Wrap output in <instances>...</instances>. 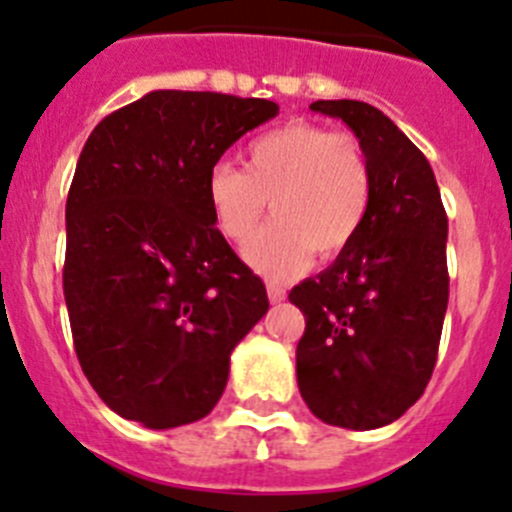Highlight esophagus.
Instances as JSON below:
<instances>
[{"label": "esophagus", "instance_id": "obj_1", "mask_svg": "<svg viewBox=\"0 0 512 512\" xmlns=\"http://www.w3.org/2000/svg\"><path fill=\"white\" fill-rule=\"evenodd\" d=\"M266 294H269V302L271 304H281V302H284V299H287V292H284V289H281L279 284H269V287H266Z\"/></svg>", "mask_w": 512, "mask_h": 512}]
</instances>
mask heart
<instances>
[{"label":"heart","mask_w":512,"mask_h":512,"mask_svg":"<svg viewBox=\"0 0 512 512\" xmlns=\"http://www.w3.org/2000/svg\"><path fill=\"white\" fill-rule=\"evenodd\" d=\"M215 228L228 241H246L266 203L274 220L243 248L253 271L289 279L312 264L314 251L335 256L363 228L373 198L365 154L345 131L284 124L251 139L243 172L218 162L205 177Z\"/></svg>","instance_id":"b5f03b06"}]
</instances>
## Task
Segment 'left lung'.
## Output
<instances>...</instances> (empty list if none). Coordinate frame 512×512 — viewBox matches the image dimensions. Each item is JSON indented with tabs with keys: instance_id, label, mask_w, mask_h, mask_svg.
Segmentation results:
<instances>
[{
	"instance_id": "left-lung-1",
	"label": "left lung",
	"mask_w": 512,
	"mask_h": 512,
	"mask_svg": "<svg viewBox=\"0 0 512 512\" xmlns=\"http://www.w3.org/2000/svg\"><path fill=\"white\" fill-rule=\"evenodd\" d=\"M309 109L358 137L373 198L355 241L289 292L307 322L297 383L317 419L368 431L406 414L437 363L449 302L447 213L431 164L383 111L348 98Z\"/></svg>"
}]
</instances>
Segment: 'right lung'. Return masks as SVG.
<instances>
[{"instance_id":"obj_1","label":"right lung","mask_w":512,"mask_h":512,"mask_svg":"<svg viewBox=\"0 0 512 512\" xmlns=\"http://www.w3.org/2000/svg\"><path fill=\"white\" fill-rule=\"evenodd\" d=\"M276 114L266 98L152 91L106 116L78 157L65 304L88 383L124 419L172 429L208 416L233 348L269 309L215 228L205 177Z\"/></svg>"}]
</instances>
